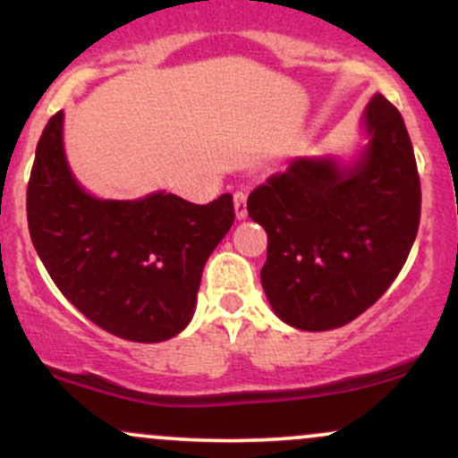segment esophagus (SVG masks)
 <instances>
[{"mask_svg": "<svg viewBox=\"0 0 458 458\" xmlns=\"http://www.w3.org/2000/svg\"><path fill=\"white\" fill-rule=\"evenodd\" d=\"M234 215H236V219L247 217V193L245 191L234 193Z\"/></svg>", "mask_w": 458, "mask_h": 458, "instance_id": "esophagus-1", "label": "esophagus"}]
</instances>
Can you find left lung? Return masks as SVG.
<instances>
[{"label": "left lung", "mask_w": 458, "mask_h": 458, "mask_svg": "<svg viewBox=\"0 0 458 458\" xmlns=\"http://www.w3.org/2000/svg\"><path fill=\"white\" fill-rule=\"evenodd\" d=\"M351 157H295L250 193L267 233L260 282L277 318L301 331L343 327L401 273L420 225V178L403 115L377 92Z\"/></svg>", "instance_id": "1"}]
</instances>
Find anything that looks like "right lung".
<instances>
[{
	"label": "right lung",
	"mask_w": 458,
	"mask_h": 458,
	"mask_svg": "<svg viewBox=\"0 0 458 458\" xmlns=\"http://www.w3.org/2000/svg\"><path fill=\"white\" fill-rule=\"evenodd\" d=\"M233 222L230 193L207 207L165 191L92 196L68 165L64 112L40 135L28 185L31 243L62 295L118 338L163 343L187 327L204 265Z\"/></svg>",
	"instance_id": "1"
}]
</instances>
